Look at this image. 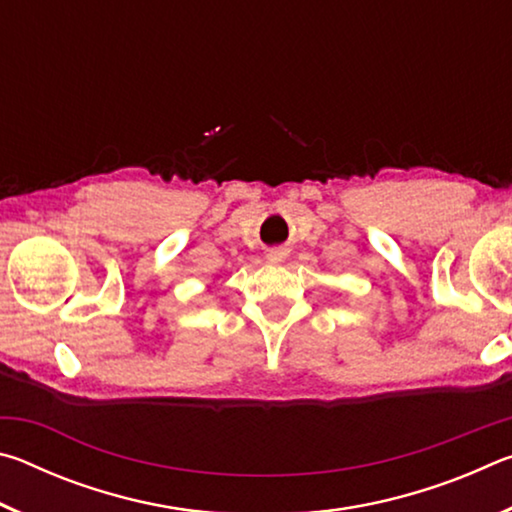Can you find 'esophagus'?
<instances>
[{"label": "esophagus", "instance_id": "34e87169", "mask_svg": "<svg viewBox=\"0 0 512 512\" xmlns=\"http://www.w3.org/2000/svg\"><path fill=\"white\" fill-rule=\"evenodd\" d=\"M268 262H273V264H280V262H284V257H287V253H284L282 248H275V250H268Z\"/></svg>", "mask_w": 512, "mask_h": 512}]
</instances>
